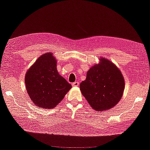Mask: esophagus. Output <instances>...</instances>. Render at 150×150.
I'll list each match as a JSON object with an SVG mask.
<instances>
[{"instance_id":"34e87169","label":"esophagus","mask_w":150,"mask_h":150,"mask_svg":"<svg viewBox=\"0 0 150 150\" xmlns=\"http://www.w3.org/2000/svg\"><path fill=\"white\" fill-rule=\"evenodd\" d=\"M79 83L78 82V81H75V82L73 83H72V86H73V87H77V86H79Z\"/></svg>"}]
</instances>
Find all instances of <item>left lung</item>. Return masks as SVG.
<instances>
[{
	"label": "left lung",
	"instance_id": "obj_1",
	"mask_svg": "<svg viewBox=\"0 0 150 150\" xmlns=\"http://www.w3.org/2000/svg\"><path fill=\"white\" fill-rule=\"evenodd\" d=\"M100 64L93 66L87 73L80 89L89 105L97 111L112 108L121 98L125 80L119 69L112 62L100 59Z\"/></svg>",
	"mask_w": 150,
	"mask_h": 150
}]
</instances>
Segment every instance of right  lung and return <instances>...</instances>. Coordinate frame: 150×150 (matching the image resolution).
I'll return each mask as SVG.
<instances>
[{"mask_svg": "<svg viewBox=\"0 0 150 150\" xmlns=\"http://www.w3.org/2000/svg\"><path fill=\"white\" fill-rule=\"evenodd\" d=\"M25 83L33 103L43 108H53L63 99L71 85L58 73L57 61L45 53L26 73Z\"/></svg>", "mask_w": 150, "mask_h": 150, "instance_id": "1", "label": "right lung"}]
</instances>
